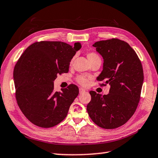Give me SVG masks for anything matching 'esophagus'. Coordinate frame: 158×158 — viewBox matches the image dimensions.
Masks as SVG:
<instances>
[{"label":"esophagus","mask_w":158,"mask_h":158,"mask_svg":"<svg viewBox=\"0 0 158 158\" xmlns=\"http://www.w3.org/2000/svg\"><path fill=\"white\" fill-rule=\"evenodd\" d=\"M85 92V90L83 88H79V93L80 94H81V93H83V92Z\"/></svg>","instance_id":"34e87169"}]
</instances>
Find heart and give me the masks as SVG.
Here are the masks:
<instances>
[{
	"instance_id": "heart-1",
	"label": "heart",
	"mask_w": 158,
	"mask_h": 158,
	"mask_svg": "<svg viewBox=\"0 0 158 158\" xmlns=\"http://www.w3.org/2000/svg\"><path fill=\"white\" fill-rule=\"evenodd\" d=\"M87 57L88 59V60L89 61V62L91 64H92L93 62H94L95 61H97L98 60H101V58L99 57L97 53H96L94 52H87ZM75 56H73L72 57V59L70 60V64L73 63V61L75 60ZM77 81L78 83H79L80 85H81L83 86H85L88 84L89 82V79L87 77H85V75H79L76 78Z\"/></svg>"
}]
</instances>
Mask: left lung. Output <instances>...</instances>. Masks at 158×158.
Segmentation results:
<instances>
[{"label":"left lung","mask_w":158,"mask_h":158,"mask_svg":"<svg viewBox=\"0 0 158 158\" xmlns=\"http://www.w3.org/2000/svg\"><path fill=\"white\" fill-rule=\"evenodd\" d=\"M103 58V69L97 81L110 85V93L101 96L90 91L87 106L89 116L101 128L122 126L134 115L140 98L144 80L143 66L136 52L127 42L112 38L95 42Z\"/></svg>","instance_id":"8db88e82"}]
</instances>
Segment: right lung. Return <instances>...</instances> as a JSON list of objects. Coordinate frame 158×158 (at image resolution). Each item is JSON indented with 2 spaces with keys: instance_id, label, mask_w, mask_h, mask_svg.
Masks as SVG:
<instances>
[{
  "instance_id": "add662e5",
  "label": "right lung",
  "mask_w": 158,
  "mask_h": 158,
  "mask_svg": "<svg viewBox=\"0 0 158 158\" xmlns=\"http://www.w3.org/2000/svg\"><path fill=\"white\" fill-rule=\"evenodd\" d=\"M81 46L79 42L73 47L62 42H36L18 60L14 70L15 98L33 124L50 128L66 117L79 88L70 84L57 92L53 81L59 74L69 72L70 60Z\"/></svg>"
}]
</instances>
